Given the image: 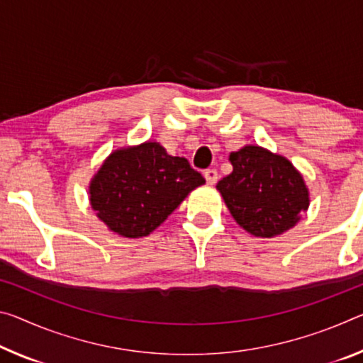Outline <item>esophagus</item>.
Segmentation results:
<instances>
[{
  "instance_id": "obj_1",
  "label": "esophagus",
  "mask_w": 363,
  "mask_h": 363,
  "mask_svg": "<svg viewBox=\"0 0 363 363\" xmlns=\"http://www.w3.org/2000/svg\"><path fill=\"white\" fill-rule=\"evenodd\" d=\"M203 176H205V179H206V182L210 184V186L216 184V181H218V171L216 169H206L203 172Z\"/></svg>"
}]
</instances>
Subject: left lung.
Instances as JSON below:
<instances>
[{"mask_svg":"<svg viewBox=\"0 0 363 363\" xmlns=\"http://www.w3.org/2000/svg\"><path fill=\"white\" fill-rule=\"evenodd\" d=\"M233 172L216 189L239 226L257 238H274L307 211L308 189L292 163L257 145L229 155Z\"/></svg>","mask_w":363,"mask_h":363,"instance_id":"1","label":"left lung"}]
</instances>
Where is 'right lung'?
<instances>
[{"label": "right lung", "instance_id": "right-lung-1", "mask_svg": "<svg viewBox=\"0 0 363 363\" xmlns=\"http://www.w3.org/2000/svg\"><path fill=\"white\" fill-rule=\"evenodd\" d=\"M202 184L186 158L145 142L109 155L90 182V205L113 233L137 239L155 231Z\"/></svg>", "mask_w": 363, "mask_h": 363}]
</instances>
